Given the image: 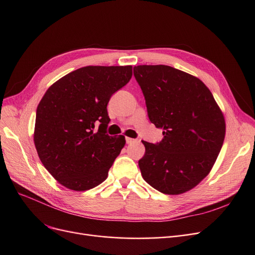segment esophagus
Here are the masks:
<instances>
[{"label": "esophagus", "mask_w": 255, "mask_h": 255, "mask_svg": "<svg viewBox=\"0 0 255 255\" xmlns=\"http://www.w3.org/2000/svg\"><path fill=\"white\" fill-rule=\"evenodd\" d=\"M126 141L128 144V143H132V142L136 141V139H134V138H130V137H126Z\"/></svg>", "instance_id": "1"}]
</instances>
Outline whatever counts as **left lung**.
I'll list each match as a JSON object with an SVG mask.
<instances>
[{"label": "left lung", "mask_w": 255, "mask_h": 255, "mask_svg": "<svg viewBox=\"0 0 255 255\" xmlns=\"http://www.w3.org/2000/svg\"><path fill=\"white\" fill-rule=\"evenodd\" d=\"M154 126L163 128L157 143L142 141L138 161L143 180L166 195L194 188L210 173L225 140L223 114L204 83L165 65L134 67Z\"/></svg>", "instance_id": "1"}]
</instances>
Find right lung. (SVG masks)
<instances>
[{"label": "right lung", "mask_w": 255, "mask_h": 255, "mask_svg": "<svg viewBox=\"0 0 255 255\" xmlns=\"http://www.w3.org/2000/svg\"><path fill=\"white\" fill-rule=\"evenodd\" d=\"M132 66H87L54 83L36 112L34 142L41 163L65 187L88 190L104 182L126 144L106 134L111 97L129 82Z\"/></svg>", "instance_id": "obj_1"}]
</instances>
